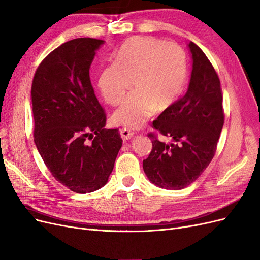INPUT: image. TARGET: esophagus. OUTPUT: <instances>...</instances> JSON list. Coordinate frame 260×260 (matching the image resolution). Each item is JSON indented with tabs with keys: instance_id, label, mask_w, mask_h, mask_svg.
Listing matches in <instances>:
<instances>
[{
	"instance_id": "obj_1",
	"label": "esophagus",
	"mask_w": 260,
	"mask_h": 260,
	"mask_svg": "<svg viewBox=\"0 0 260 260\" xmlns=\"http://www.w3.org/2000/svg\"><path fill=\"white\" fill-rule=\"evenodd\" d=\"M119 131H120V136H121V138H122L123 141H127V140L131 139L132 136L135 135V133H133L132 131H130V130H128V129H125V128H121Z\"/></svg>"
}]
</instances>
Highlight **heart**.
Returning <instances> with one entry per match:
<instances>
[{
	"label": "heart",
	"mask_w": 260,
	"mask_h": 260,
	"mask_svg": "<svg viewBox=\"0 0 260 260\" xmlns=\"http://www.w3.org/2000/svg\"><path fill=\"white\" fill-rule=\"evenodd\" d=\"M186 79V57L175 42L152 37H135L115 53V62L102 70L98 86L106 103L117 105L130 89L133 92L114 113V121L137 129L158 112L174 105Z\"/></svg>",
	"instance_id": "heart-1"
}]
</instances>
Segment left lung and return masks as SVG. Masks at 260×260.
Wrapping results in <instances>:
<instances>
[{"mask_svg":"<svg viewBox=\"0 0 260 260\" xmlns=\"http://www.w3.org/2000/svg\"><path fill=\"white\" fill-rule=\"evenodd\" d=\"M193 68L182 98L153 121V128L172 143L160 142L148 133L152 151L143 160L152 183L167 190H181L193 183L214 158L224 122L220 80L214 66L198 45L188 43Z\"/></svg>","mask_w":260,"mask_h":260,"instance_id":"1","label":"left lung"}]
</instances>
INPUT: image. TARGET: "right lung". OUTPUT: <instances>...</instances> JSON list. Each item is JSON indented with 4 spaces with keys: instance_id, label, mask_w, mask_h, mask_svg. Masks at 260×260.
Returning a JSON list of instances; mask_svg holds the SVG:
<instances>
[{
    "instance_id": "right-lung-1",
    "label": "right lung",
    "mask_w": 260,
    "mask_h": 260,
    "mask_svg": "<svg viewBox=\"0 0 260 260\" xmlns=\"http://www.w3.org/2000/svg\"><path fill=\"white\" fill-rule=\"evenodd\" d=\"M103 40L78 38L59 45L36 70L31 86L35 143L52 176L76 193L104 186L122 139L104 129L106 113L90 80Z\"/></svg>"
}]
</instances>
